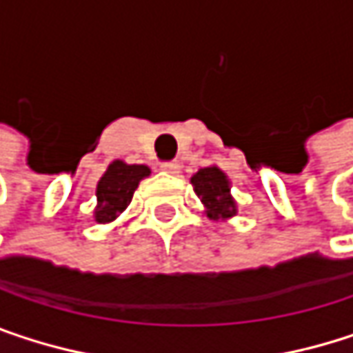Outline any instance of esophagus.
Returning <instances> with one entry per match:
<instances>
[{
  "mask_svg": "<svg viewBox=\"0 0 353 353\" xmlns=\"http://www.w3.org/2000/svg\"><path fill=\"white\" fill-rule=\"evenodd\" d=\"M161 170H163L165 174H179L181 165H179V161H163V163H161Z\"/></svg>",
  "mask_w": 353,
  "mask_h": 353,
  "instance_id": "esophagus-1",
  "label": "esophagus"
}]
</instances>
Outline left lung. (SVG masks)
Wrapping results in <instances>:
<instances>
[{
	"label": "left lung",
	"mask_w": 353,
	"mask_h": 353,
	"mask_svg": "<svg viewBox=\"0 0 353 353\" xmlns=\"http://www.w3.org/2000/svg\"><path fill=\"white\" fill-rule=\"evenodd\" d=\"M194 190L206 206L210 219H229L237 212L235 200L229 194L227 176L219 168H204L192 177Z\"/></svg>",
	"instance_id": "obj_1"
}]
</instances>
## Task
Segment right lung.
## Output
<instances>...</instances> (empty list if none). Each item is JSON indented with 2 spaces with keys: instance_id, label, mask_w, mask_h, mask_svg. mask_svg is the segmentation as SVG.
I'll list each match as a JSON object with an SVG mask.
<instances>
[{
  "instance_id": "right-lung-1",
  "label": "right lung",
  "mask_w": 353,
  "mask_h": 353,
  "mask_svg": "<svg viewBox=\"0 0 353 353\" xmlns=\"http://www.w3.org/2000/svg\"><path fill=\"white\" fill-rule=\"evenodd\" d=\"M151 174L147 165H126L122 161L110 163L108 172L98 181V208L96 221L112 223L116 221L132 200L139 181Z\"/></svg>"
}]
</instances>
